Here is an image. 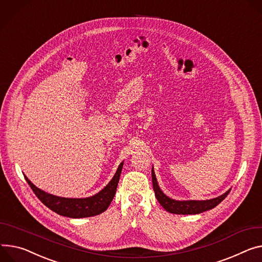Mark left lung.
I'll return each instance as SVG.
<instances>
[{
    "label": "left lung",
    "instance_id": "left-lung-1",
    "mask_svg": "<svg viewBox=\"0 0 262 262\" xmlns=\"http://www.w3.org/2000/svg\"><path fill=\"white\" fill-rule=\"evenodd\" d=\"M152 183H153V190L155 192V196L158 200V203L164 207V209L170 213L173 214H182V215H188V214H199L205 211L211 210L215 208L217 205H219L223 201L228 194L230 193V190L227 191L225 194L220 195L216 198L209 199V200H186V201H179L174 200L166 196L162 190L159 189L157 180L155 177L154 170L152 169Z\"/></svg>",
    "mask_w": 262,
    "mask_h": 262
}]
</instances>
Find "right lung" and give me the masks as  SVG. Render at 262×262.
Returning a JSON list of instances; mask_svg holds the SVG:
<instances>
[{"instance_id":"add662e5","label":"right lung","mask_w":262,"mask_h":262,"mask_svg":"<svg viewBox=\"0 0 262 262\" xmlns=\"http://www.w3.org/2000/svg\"><path fill=\"white\" fill-rule=\"evenodd\" d=\"M124 163L119 165L111 182L99 193L87 198H64L51 195L36 188L25 176L26 182L42 203L58 215L70 218H84L105 212L115 195Z\"/></svg>"}]
</instances>
